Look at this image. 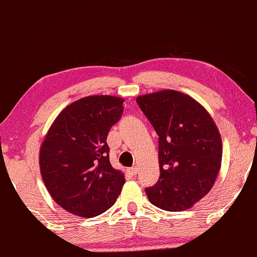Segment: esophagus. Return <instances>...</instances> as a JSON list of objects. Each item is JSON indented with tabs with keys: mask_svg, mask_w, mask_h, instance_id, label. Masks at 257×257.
Instances as JSON below:
<instances>
[{
	"mask_svg": "<svg viewBox=\"0 0 257 257\" xmlns=\"http://www.w3.org/2000/svg\"><path fill=\"white\" fill-rule=\"evenodd\" d=\"M138 167H134V168H130V169H128V173L130 174H131V175L132 176H136V175H137V174H138Z\"/></svg>",
	"mask_w": 257,
	"mask_h": 257,
	"instance_id": "34e87169",
	"label": "esophagus"
}]
</instances>
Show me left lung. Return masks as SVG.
Here are the masks:
<instances>
[{"mask_svg":"<svg viewBox=\"0 0 257 257\" xmlns=\"http://www.w3.org/2000/svg\"><path fill=\"white\" fill-rule=\"evenodd\" d=\"M158 135L160 179L145 189L166 211L191 208L211 191L220 170L223 144L216 122L198 101L164 89L137 97Z\"/></svg>","mask_w":257,"mask_h":257,"instance_id":"left-lung-1","label":"left lung"}]
</instances>
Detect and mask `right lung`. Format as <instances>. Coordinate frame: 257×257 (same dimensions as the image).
<instances>
[{
    "instance_id": "add662e5",
    "label": "right lung",
    "mask_w": 257,
    "mask_h": 257,
    "mask_svg": "<svg viewBox=\"0 0 257 257\" xmlns=\"http://www.w3.org/2000/svg\"><path fill=\"white\" fill-rule=\"evenodd\" d=\"M123 99L90 95L66 106L41 143L39 167L52 199L75 216L93 218L112 207L125 176L109 162L107 136Z\"/></svg>"
}]
</instances>
